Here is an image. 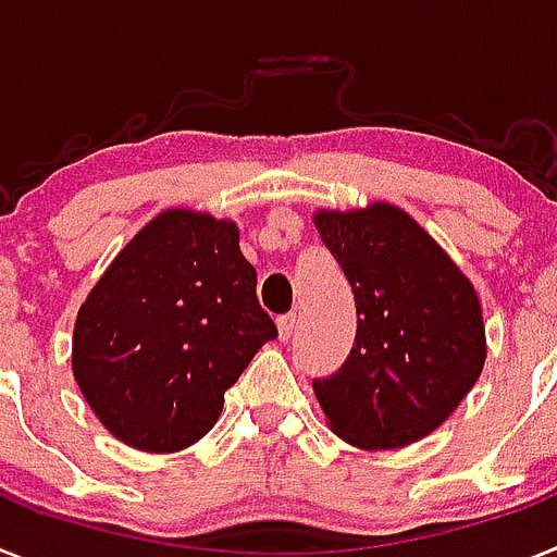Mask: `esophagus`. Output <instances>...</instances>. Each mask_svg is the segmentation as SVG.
<instances>
[{
    "instance_id": "34e87169",
    "label": "esophagus",
    "mask_w": 557,
    "mask_h": 557,
    "mask_svg": "<svg viewBox=\"0 0 557 557\" xmlns=\"http://www.w3.org/2000/svg\"><path fill=\"white\" fill-rule=\"evenodd\" d=\"M293 332H296V312H287V315L278 318V335H282V341H289Z\"/></svg>"
}]
</instances>
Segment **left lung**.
<instances>
[{
    "instance_id": "obj_1",
    "label": "left lung",
    "mask_w": 557,
    "mask_h": 557,
    "mask_svg": "<svg viewBox=\"0 0 557 557\" xmlns=\"http://www.w3.org/2000/svg\"><path fill=\"white\" fill-rule=\"evenodd\" d=\"M315 227L358 310L349 358L312 380L332 431L369 450L422 440L482 374L476 289L400 208L321 211Z\"/></svg>"
}]
</instances>
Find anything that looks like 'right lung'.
Instances as JSON below:
<instances>
[{"mask_svg":"<svg viewBox=\"0 0 557 557\" xmlns=\"http://www.w3.org/2000/svg\"><path fill=\"white\" fill-rule=\"evenodd\" d=\"M273 337L236 225L165 211L81 307L73 374L109 434L171 454L211 431L225 392Z\"/></svg>","mask_w":557,"mask_h":557,"instance_id":"add662e5","label":"right lung"}]
</instances>
